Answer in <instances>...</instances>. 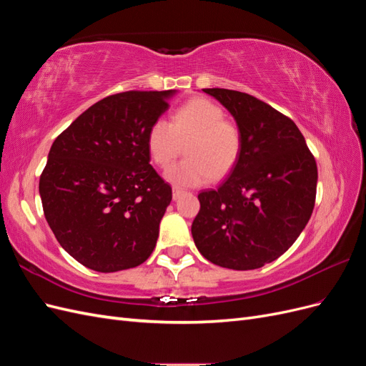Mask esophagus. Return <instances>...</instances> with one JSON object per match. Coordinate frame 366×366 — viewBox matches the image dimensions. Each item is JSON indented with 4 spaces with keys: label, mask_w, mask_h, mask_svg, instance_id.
<instances>
[{
    "label": "esophagus",
    "mask_w": 366,
    "mask_h": 366,
    "mask_svg": "<svg viewBox=\"0 0 366 366\" xmlns=\"http://www.w3.org/2000/svg\"><path fill=\"white\" fill-rule=\"evenodd\" d=\"M183 192H184V191L180 189V187H174V189H172V198H174V200H177V198H180V195H182Z\"/></svg>",
    "instance_id": "34e87169"
}]
</instances>
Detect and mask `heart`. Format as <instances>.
I'll return each mask as SVG.
<instances>
[{
	"mask_svg": "<svg viewBox=\"0 0 366 366\" xmlns=\"http://www.w3.org/2000/svg\"><path fill=\"white\" fill-rule=\"evenodd\" d=\"M186 160L166 171V179L177 186H202L226 177L239 159L242 136L237 124L224 119L223 108L206 97H195L182 105L172 120H154L147 134L152 162L166 168L177 156L180 142Z\"/></svg>",
	"mask_w": 366,
	"mask_h": 366,
	"instance_id": "b5f03b06",
	"label": "heart"
}]
</instances>
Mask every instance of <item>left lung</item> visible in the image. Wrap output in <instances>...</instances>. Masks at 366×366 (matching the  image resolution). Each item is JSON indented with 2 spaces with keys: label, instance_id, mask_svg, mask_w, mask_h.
Returning <instances> with one entry per match:
<instances>
[{
  "label": "left lung",
  "instance_id": "obj_1",
  "mask_svg": "<svg viewBox=\"0 0 366 366\" xmlns=\"http://www.w3.org/2000/svg\"><path fill=\"white\" fill-rule=\"evenodd\" d=\"M234 116L242 147L217 189L198 194L194 242L219 267L259 269L280 258L313 214L317 166L295 122L247 93L204 88Z\"/></svg>",
  "mask_w": 366,
  "mask_h": 366
}]
</instances>
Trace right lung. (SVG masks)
<instances>
[{"label":"right lung","instance_id":"1","mask_svg":"<svg viewBox=\"0 0 366 366\" xmlns=\"http://www.w3.org/2000/svg\"><path fill=\"white\" fill-rule=\"evenodd\" d=\"M175 90L96 102L53 142L39 179L44 215L62 249L112 273L152 253L172 189L149 164L147 134Z\"/></svg>","mask_w":366,"mask_h":366}]
</instances>
